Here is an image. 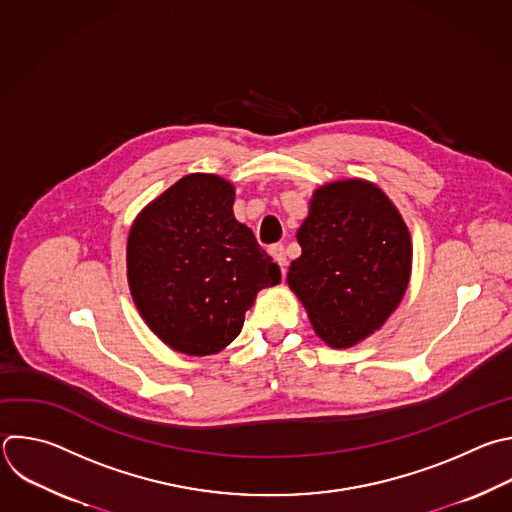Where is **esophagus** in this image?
<instances>
[{
	"label": "esophagus",
	"instance_id": "esophagus-1",
	"mask_svg": "<svg viewBox=\"0 0 512 512\" xmlns=\"http://www.w3.org/2000/svg\"><path fill=\"white\" fill-rule=\"evenodd\" d=\"M269 255L275 259V263L281 267V275L285 277L287 273V255H285V247L283 245H271L269 247Z\"/></svg>",
	"mask_w": 512,
	"mask_h": 512
}]
</instances>
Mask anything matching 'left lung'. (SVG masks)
<instances>
[{"mask_svg": "<svg viewBox=\"0 0 512 512\" xmlns=\"http://www.w3.org/2000/svg\"><path fill=\"white\" fill-rule=\"evenodd\" d=\"M287 285L329 348L346 350L396 311L412 275V237L374 183L342 179L313 191Z\"/></svg>", "mask_w": 512, "mask_h": 512, "instance_id": "obj_1", "label": "left lung"}]
</instances>
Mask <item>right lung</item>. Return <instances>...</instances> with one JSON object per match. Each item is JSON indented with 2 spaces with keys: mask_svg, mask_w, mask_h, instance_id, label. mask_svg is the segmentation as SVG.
<instances>
[{
  "mask_svg": "<svg viewBox=\"0 0 512 512\" xmlns=\"http://www.w3.org/2000/svg\"><path fill=\"white\" fill-rule=\"evenodd\" d=\"M235 187L193 173L150 201L126 241L132 301L170 350L213 356L239 335L257 293L281 281L277 263L233 215Z\"/></svg>",
  "mask_w": 512,
  "mask_h": 512,
  "instance_id": "right-lung-1",
  "label": "right lung"
}]
</instances>
